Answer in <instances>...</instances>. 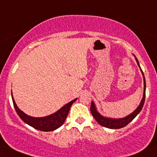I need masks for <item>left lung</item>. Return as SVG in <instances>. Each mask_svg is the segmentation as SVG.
I'll return each instance as SVG.
<instances>
[{"mask_svg":"<svg viewBox=\"0 0 157 157\" xmlns=\"http://www.w3.org/2000/svg\"><path fill=\"white\" fill-rule=\"evenodd\" d=\"M134 58H135L136 61L137 63V65L140 67V71L142 73V75L144 77V94H143V98H142L141 101H140V105L137 106V108L132 112L130 115H127L124 118H108V117H104L99 113V112L96 109V105L93 102V101H92L91 102V107H90V112H91L92 115H93V118L96 119V121L99 123L100 125L103 126V127L110 128V129H118V128H121L125 127L127 124H129L139 113L141 111L142 108L144 106V104L145 101V93H146V81H145V77L144 75V73L142 71L141 68L140 67V64H139V61L137 60V58H136L135 55H134Z\"/></svg>","mask_w":157,"mask_h":157,"instance_id":"obj_1","label":"left lung"}]
</instances>
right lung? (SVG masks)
<instances>
[{"mask_svg": "<svg viewBox=\"0 0 157 157\" xmlns=\"http://www.w3.org/2000/svg\"><path fill=\"white\" fill-rule=\"evenodd\" d=\"M11 95H12L13 103L14 108H15L16 112L18 114L20 118L26 124H29L31 127L34 128L35 129L42 131H52L61 127L67 118L71 105L77 99H74V100L71 101L68 103L61 107L59 110H58L52 115H47L45 117L36 118V117H32L30 115H26L23 111L20 110L14 101L13 93H11Z\"/></svg>", "mask_w": 157, "mask_h": 157, "instance_id": "obj_1", "label": "right lung"}]
</instances>
